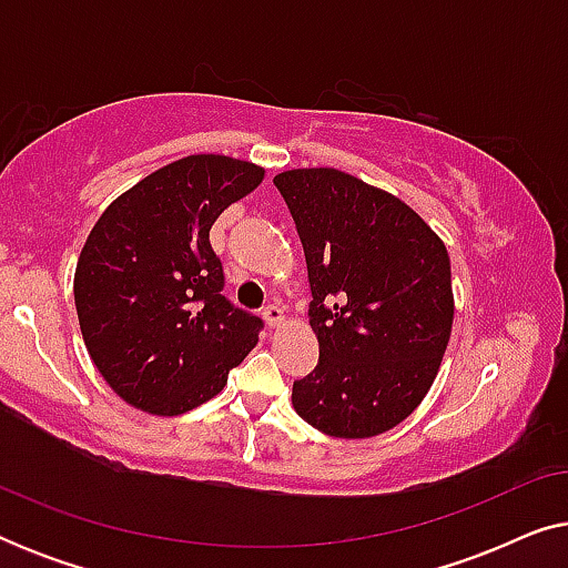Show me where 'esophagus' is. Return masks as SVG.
I'll use <instances>...</instances> for the list:
<instances>
[{"label":"esophagus","instance_id":"1","mask_svg":"<svg viewBox=\"0 0 568 568\" xmlns=\"http://www.w3.org/2000/svg\"><path fill=\"white\" fill-rule=\"evenodd\" d=\"M263 321H266L271 328H278V325L284 323V310L276 305V302H271V305L263 307Z\"/></svg>","mask_w":568,"mask_h":568}]
</instances>
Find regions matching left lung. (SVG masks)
<instances>
[{"label":"left lung","mask_w":568,"mask_h":568,"mask_svg":"<svg viewBox=\"0 0 568 568\" xmlns=\"http://www.w3.org/2000/svg\"><path fill=\"white\" fill-rule=\"evenodd\" d=\"M274 185L305 247L321 344L292 406L331 437H377L439 372L455 315L447 247L408 204L341 170H286Z\"/></svg>","instance_id":"obj_1"}]
</instances>
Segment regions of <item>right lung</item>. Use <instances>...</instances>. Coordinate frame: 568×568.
I'll return each instance as SVG.
<instances>
[{"label": "right lung", "instance_id": "obj_1", "mask_svg": "<svg viewBox=\"0 0 568 568\" xmlns=\"http://www.w3.org/2000/svg\"><path fill=\"white\" fill-rule=\"evenodd\" d=\"M261 181L253 162L191 154L100 214L77 261L74 305L92 362L129 406L185 414L258 344L261 317L222 294L209 230Z\"/></svg>", "mask_w": 568, "mask_h": 568}]
</instances>
